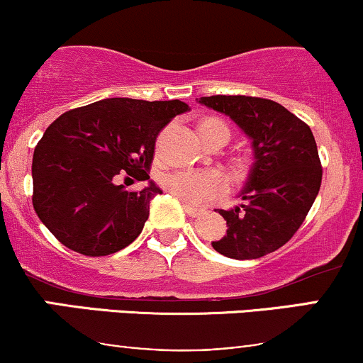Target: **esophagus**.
Segmentation results:
<instances>
[{"label":"esophagus","mask_w":363,"mask_h":363,"mask_svg":"<svg viewBox=\"0 0 363 363\" xmlns=\"http://www.w3.org/2000/svg\"><path fill=\"white\" fill-rule=\"evenodd\" d=\"M184 210H186V213L189 215V216H193V218H194V216H199V215L203 213V211H205V210H203V208L191 206V205H187V203H184Z\"/></svg>","instance_id":"34e87169"}]
</instances>
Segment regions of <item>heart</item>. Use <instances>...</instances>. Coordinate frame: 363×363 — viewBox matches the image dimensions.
I'll return each instance as SVG.
<instances>
[{"label": "heart", "instance_id": "heart-1", "mask_svg": "<svg viewBox=\"0 0 363 363\" xmlns=\"http://www.w3.org/2000/svg\"><path fill=\"white\" fill-rule=\"evenodd\" d=\"M211 131H225L228 135V128L223 121L215 118L199 121L198 135H206V133ZM160 184L174 198H177L182 203H187V205L205 201L216 189V181L211 174L191 169L174 170V172L165 174L160 179Z\"/></svg>", "mask_w": 363, "mask_h": 363}]
</instances>
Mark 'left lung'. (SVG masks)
Listing matches in <instances>:
<instances>
[{"mask_svg":"<svg viewBox=\"0 0 363 363\" xmlns=\"http://www.w3.org/2000/svg\"><path fill=\"white\" fill-rule=\"evenodd\" d=\"M199 102L230 116L252 138L254 164L244 203L218 210L227 234L211 242L232 259H257L294 237L319 193L323 167L311 128L281 104L247 95H211Z\"/></svg>","mask_w":363,"mask_h":363,"instance_id":"left-lung-1","label":"left lung"}]
</instances>
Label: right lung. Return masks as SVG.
Here are the masks:
<instances>
[{
	"instance_id": "right-lung-1",
	"label": "right lung",
	"mask_w": 363,
	"mask_h": 363,
	"mask_svg": "<svg viewBox=\"0 0 363 363\" xmlns=\"http://www.w3.org/2000/svg\"><path fill=\"white\" fill-rule=\"evenodd\" d=\"M189 107L181 101L104 99L61 114L34 150L32 205L62 245L83 256H109L143 230L150 182L126 191L116 177L148 181L158 133Z\"/></svg>"
}]
</instances>
